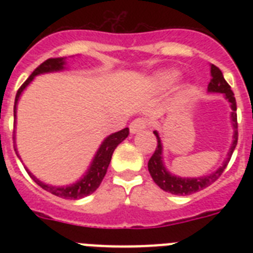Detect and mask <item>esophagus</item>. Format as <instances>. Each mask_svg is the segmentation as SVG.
<instances>
[{
    "label": "esophagus",
    "mask_w": 253,
    "mask_h": 253,
    "mask_svg": "<svg viewBox=\"0 0 253 253\" xmlns=\"http://www.w3.org/2000/svg\"><path fill=\"white\" fill-rule=\"evenodd\" d=\"M147 128V121L143 118H136L130 123V132L131 134H136L139 131Z\"/></svg>",
    "instance_id": "1"
}]
</instances>
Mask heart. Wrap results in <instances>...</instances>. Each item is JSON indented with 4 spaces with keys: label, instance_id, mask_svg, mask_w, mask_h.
Returning <instances> with one entry per match:
<instances>
[{
    "label": "heart",
    "instance_id": "heart-1",
    "mask_svg": "<svg viewBox=\"0 0 253 253\" xmlns=\"http://www.w3.org/2000/svg\"><path fill=\"white\" fill-rule=\"evenodd\" d=\"M178 75L180 73L176 69H162V71H158L154 75V77H152V84H154V86L156 89L164 90V89L170 86L177 80Z\"/></svg>",
    "mask_w": 253,
    "mask_h": 253
}]
</instances>
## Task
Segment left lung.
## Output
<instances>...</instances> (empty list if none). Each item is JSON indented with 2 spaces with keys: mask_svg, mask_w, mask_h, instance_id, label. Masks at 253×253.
<instances>
[{
  "mask_svg": "<svg viewBox=\"0 0 253 253\" xmlns=\"http://www.w3.org/2000/svg\"><path fill=\"white\" fill-rule=\"evenodd\" d=\"M210 76L211 80L208 85L209 93H222L223 97L228 101L230 107H231V123L232 128H234V135H232V143L230 150L227 152V156L224 159L223 164L219 168L214 170L210 174L201 177H181L177 176L174 173L169 172L164 163V156H163V143L160 139L158 131H154L155 136L158 139V147L155 150L154 155L151 156L150 162H148V170L155 181V184L160 186L164 192L172 193L176 196H189L193 193L200 192L202 189L208 188L212 182L218 180V177L223 173V170L227 167L231 155L234 152L238 143V122H236V101L232 93L231 87L227 84V81L224 80L223 75L220 72V69L215 67L214 64H210Z\"/></svg>",
  "mask_w": 253,
  "mask_h": 253,
  "instance_id": "left-lung-1",
  "label": "left lung"
}]
</instances>
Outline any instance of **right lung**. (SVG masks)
<instances>
[{"label":"right lung","mask_w":253,"mask_h":253,"mask_svg":"<svg viewBox=\"0 0 253 253\" xmlns=\"http://www.w3.org/2000/svg\"><path fill=\"white\" fill-rule=\"evenodd\" d=\"M64 69H67V57H57V59H48V60H45L44 63H42V64L31 73V76L23 83V85L19 87V90L17 91V95H15V102H14V125L17 123L18 101L21 98L23 90L33 83L34 79L37 76H39V75L61 72V71H64ZM128 132H130V131H128V128L126 127V128H123V130L118 131V132H114V134H110L109 136H106V138L103 139V142L101 143V146H99V148L97 150V152H95L94 158L91 160L89 168L86 169V172H85L76 182H73V184L63 185V186L45 184V182H43V181H41L39 178H37V177L34 176L29 169L26 168V170L29 172L31 178H33L41 188H43L44 190H47V192L52 193L53 196L60 197V198H65V200H80V198H84V197L89 196V194H91V193L97 190L99 184L102 182L103 177L106 174L109 164H110L111 162L113 152H114L115 148L118 147V144H121V143L128 136ZM15 152H17L18 158L21 159V156L18 154L17 147H15Z\"/></svg>","instance_id":"add662e5"}]
</instances>
